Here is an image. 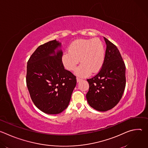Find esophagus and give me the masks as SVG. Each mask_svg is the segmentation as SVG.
Returning a JSON list of instances; mask_svg holds the SVG:
<instances>
[{"label": "esophagus", "instance_id": "obj_1", "mask_svg": "<svg viewBox=\"0 0 148 148\" xmlns=\"http://www.w3.org/2000/svg\"><path fill=\"white\" fill-rule=\"evenodd\" d=\"M81 80H82L81 78H78V77H77V82H79L81 81Z\"/></svg>", "mask_w": 148, "mask_h": 148}]
</instances>
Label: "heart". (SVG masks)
<instances>
[{
    "label": "heart",
    "mask_w": 148,
    "mask_h": 148,
    "mask_svg": "<svg viewBox=\"0 0 148 148\" xmlns=\"http://www.w3.org/2000/svg\"><path fill=\"white\" fill-rule=\"evenodd\" d=\"M105 58V50L103 42L99 38H79L70 45L68 51L62 57L63 64L69 71H74L79 61L81 63L75 71L80 77L90 72H98L102 67Z\"/></svg>",
    "instance_id": "1"
}]
</instances>
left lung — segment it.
<instances>
[{
  "label": "left lung",
  "instance_id": "left-lung-1",
  "mask_svg": "<svg viewBox=\"0 0 148 148\" xmlns=\"http://www.w3.org/2000/svg\"><path fill=\"white\" fill-rule=\"evenodd\" d=\"M105 58L99 73L87 79L89 90L86 94L90 106L98 111L113 108L121 100L126 85L124 61L118 48L107 38Z\"/></svg>",
  "mask_w": 148,
  "mask_h": 148
}]
</instances>
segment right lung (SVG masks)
<instances>
[{"mask_svg":"<svg viewBox=\"0 0 148 148\" xmlns=\"http://www.w3.org/2000/svg\"><path fill=\"white\" fill-rule=\"evenodd\" d=\"M61 46L58 41H50L38 46L27 61L26 84L31 99L47 114L67 108L77 84L76 77L64 69Z\"/></svg>","mask_w":148,"mask_h":148,"instance_id":"obj_1","label":"right lung"}]
</instances>
